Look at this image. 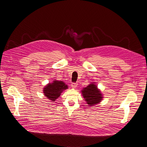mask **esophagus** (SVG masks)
Wrapping results in <instances>:
<instances>
[{
	"label": "esophagus",
	"mask_w": 147,
	"mask_h": 147,
	"mask_svg": "<svg viewBox=\"0 0 147 147\" xmlns=\"http://www.w3.org/2000/svg\"><path fill=\"white\" fill-rule=\"evenodd\" d=\"M71 86L72 88H76V87L77 86V83H72L71 84Z\"/></svg>",
	"instance_id": "obj_1"
}]
</instances>
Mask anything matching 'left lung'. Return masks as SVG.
Listing matches in <instances>:
<instances>
[{"label": "left lung", "mask_w": 147, "mask_h": 147, "mask_svg": "<svg viewBox=\"0 0 147 147\" xmlns=\"http://www.w3.org/2000/svg\"><path fill=\"white\" fill-rule=\"evenodd\" d=\"M81 92L83 97L88 105V106H93L98 104L103 98L95 83H92L86 87L83 88Z\"/></svg>", "instance_id": "8db88e82"}]
</instances>
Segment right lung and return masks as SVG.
<instances>
[{"label": "right lung", "instance_id": "add662e5", "mask_svg": "<svg viewBox=\"0 0 147 147\" xmlns=\"http://www.w3.org/2000/svg\"><path fill=\"white\" fill-rule=\"evenodd\" d=\"M67 88H68V86L64 82L54 80L52 83H49L44 87L43 93L46 97L52 101H54L60 96L63 91Z\"/></svg>", "mask_w": 147, "mask_h": 147}]
</instances>
